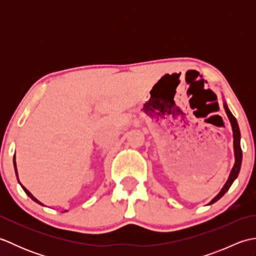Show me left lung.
<instances>
[{"instance_id": "left-lung-1", "label": "left lung", "mask_w": 256, "mask_h": 256, "mask_svg": "<svg viewBox=\"0 0 256 256\" xmlns=\"http://www.w3.org/2000/svg\"><path fill=\"white\" fill-rule=\"evenodd\" d=\"M224 110L228 118L230 120V123H231V126H232V131H233V148H234V157H236V162L234 165H233L232 170L229 175V178H228L226 182L224 184V188L221 189V192L216 196V197L212 199L208 204H214L216 201H218L222 196H224L229 188L231 187V184H233V182L236 180L238 172H240V168H241V162H242V150H241V144H240V140H241V134H240V128H238V125L236 122V118L233 116V114L230 112L229 108L224 103Z\"/></svg>"}]
</instances>
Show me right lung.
<instances>
[{"label": "right lung", "instance_id": "1", "mask_svg": "<svg viewBox=\"0 0 256 256\" xmlns=\"http://www.w3.org/2000/svg\"><path fill=\"white\" fill-rule=\"evenodd\" d=\"M14 167H15V172H16V177H18V170H16V162H15V156H14ZM18 182H20V180H18ZM20 186H22V188H23V190H24V192H26V194L27 196H28V197L32 199V200H34L35 201V202H37L38 204H42V206H44V204H42V202H40V200H37L35 197H34V196H32L30 192H28V190H27L24 186H23V184H22L20 182ZM67 211V210H66Z\"/></svg>", "mask_w": 256, "mask_h": 256}]
</instances>
